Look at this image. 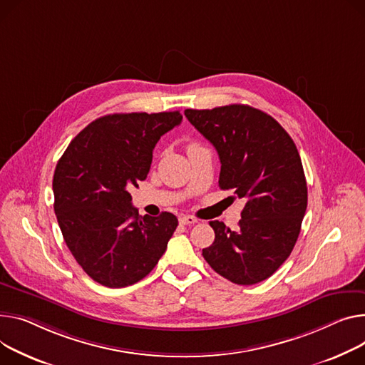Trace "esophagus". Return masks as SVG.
I'll return each mask as SVG.
<instances>
[{
  "label": "esophagus",
  "instance_id": "1",
  "mask_svg": "<svg viewBox=\"0 0 365 365\" xmlns=\"http://www.w3.org/2000/svg\"><path fill=\"white\" fill-rule=\"evenodd\" d=\"M179 223L180 225H186V226H190V225H195L198 223V220L193 215H189V214H182L179 217Z\"/></svg>",
  "mask_w": 365,
  "mask_h": 365
}]
</instances>
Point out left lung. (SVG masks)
<instances>
[{"label":"left lung","instance_id":"left-lung-1","mask_svg":"<svg viewBox=\"0 0 365 365\" xmlns=\"http://www.w3.org/2000/svg\"><path fill=\"white\" fill-rule=\"evenodd\" d=\"M222 163L218 186L245 200L239 227L210 222L215 239L202 250L211 269L236 284L269 279L292 252L308 192L289 133L267 113L244 104L185 110Z\"/></svg>","mask_w":365,"mask_h":365}]
</instances>
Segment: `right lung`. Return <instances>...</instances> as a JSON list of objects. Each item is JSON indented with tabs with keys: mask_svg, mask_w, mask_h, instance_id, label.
<instances>
[{
	"mask_svg": "<svg viewBox=\"0 0 365 365\" xmlns=\"http://www.w3.org/2000/svg\"><path fill=\"white\" fill-rule=\"evenodd\" d=\"M179 111L108 114L89 123L57 163L54 211L71 255L107 287L150 274L178 227L172 212L143 215L129 189L147 179L160 138L180 125Z\"/></svg>",
	"mask_w": 365,
	"mask_h": 365,
	"instance_id": "1",
	"label": "right lung"
}]
</instances>
